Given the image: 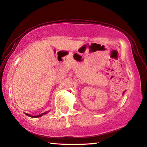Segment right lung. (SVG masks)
<instances>
[{
    "instance_id": "add662e5",
    "label": "right lung",
    "mask_w": 147,
    "mask_h": 147,
    "mask_svg": "<svg viewBox=\"0 0 147 147\" xmlns=\"http://www.w3.org/2000/svg\"><path fill=\"white\" fill-rule=\"evenodd\" d=\"M50 111H47V112H44V113H42V114H39V115H35V116H33V115H30V114H27V113H25V114L26 115H28V117H33V118H37V117H42V115H44L45 114H47V113H48Z\"/></svg>"
}]
</instances>
